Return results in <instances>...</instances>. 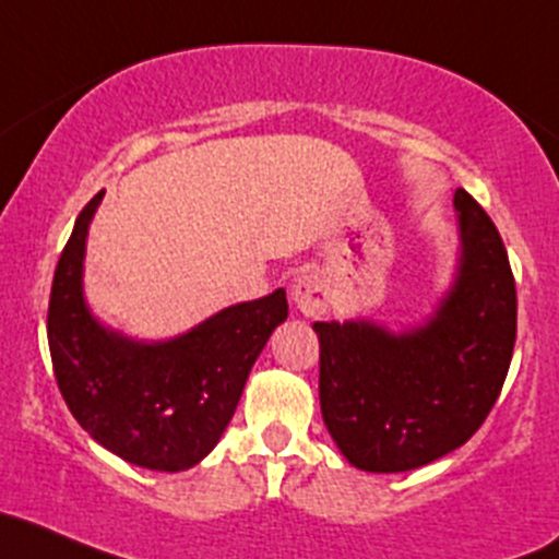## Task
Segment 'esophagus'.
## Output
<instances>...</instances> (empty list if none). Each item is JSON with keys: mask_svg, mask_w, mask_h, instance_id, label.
I'll return each mask as SVG.
<instances>
[{"mask_svg": "<svg viewBox=\"0 0 559 559\" xmlns=\"http://www.w3.org/2000/svg\"><path fill=\"white\" fill-rule=\"evenodd\" d=\"M292 299H294V305L305 312V316H310V318L323 316V312L329 310V302H331L329 284L316 273L302 275V278L294 284Z\"/></svg>", "mask_w": 559, "mask_h": 559, "instance_id": "esophagus-1", "label": "esophagus"}]
</instances>
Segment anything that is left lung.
Segmentation results:
<instances>
[{"label": "left lung", "instance_id": "obj_1", "mask_svg": "<svg viewBox=\"0 0 559 559\" xmlns=\"http://www.w3.org/2000/svg\"><path fill=\"white\" fill-rule=\"evenodd\" d=\"M456 284L427 326L390 334L366 321L321 323V414L366 472L425 467L464 445L499 397L518 336V292L493 219L464 188Z\"/></svg>", "mask_w": 559, "mask_h": 559}]
</instances>
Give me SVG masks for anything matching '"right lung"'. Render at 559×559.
I'll list each match as a JSON object with an SVG mask.
<instances>
[{
	"label": "right lung",
	"mask_w": 559,
	"mask_h": 559,
	"mask_svg": "<svg viewBox=\"0 0 559 559\" xmlns=\"http://www.w3.org/2000/svg\"><path fill=\"white\" fill-rule=\"evenodd\" d=\"M79 212L55 267L47 340L60 395L90 438L124 462L158 472L199 464L233 419L257 355L289 316L286 292L233 305L169 342H132L103 329L82 297L90 219Z\"/></svg>",
	"instance_id": "obj_1"
}]
</instances>
